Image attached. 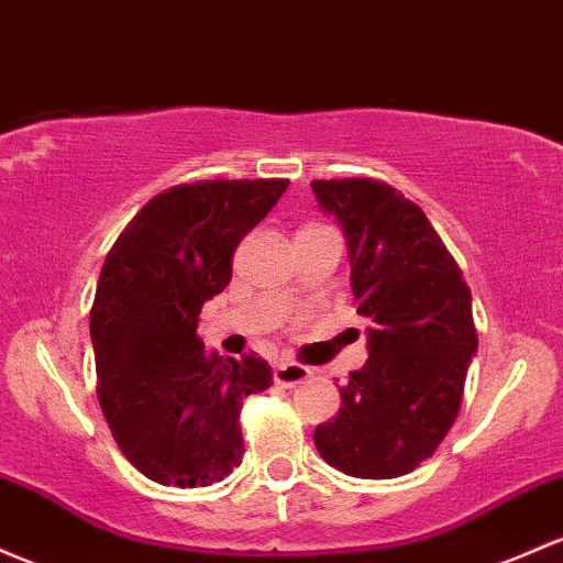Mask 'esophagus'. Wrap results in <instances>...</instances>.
Segmentation results:
<instances>
[{
    "instance_id": "esophagus-1",
    "label": "esophagus",
    "mask_w": 563,
    "mask_h": 563,
    "mask_svg": "<svg viewBox=\"0 0 563 563\" xmlns=\"http://www.w3.org/2000/svg\"><path fill=\"white\" fill-rule=\"evenodd\" d=\"M307 379H310V368L299 366V363L283 361L275 366V382L280 387H296Z\"/></svg>"
}]
</instances>
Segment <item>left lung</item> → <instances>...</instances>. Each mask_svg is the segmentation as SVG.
<instances>
[{
	"label": "left lung",
	"instance_id": "8db88e82",
	"mask_svg": "<svg viewBox=\"0 0 563 563\" xmlns=\"http://www.w3.org/2000/svg\"><path fill=\"white\" fill-rule=\"evenodd\" d=\"M347 240L357 314L372 320L368 361L339 387L342 409L314 446L352 478H398L454 424L478 350L462 269L417 202L374 178L312 181Z\"/></svg>",
	"mask_w": 563,
	"mask_h": 563
}]
</instances>
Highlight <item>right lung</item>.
Returning a JSON list of instances; mask_svg holds the SVG:
<instances>
[{
    "mask_svg": "<svg viewBox=\"0 0 563 563\" xmlns=\"http://www.w3.org/2000/svg\"><path fill=\"white\" fill-rule=\"evenodd\" d=\"M286 189V178L173 187L135 213L103 262L90 310L98 404L120 452L157 484L211 486L243 462V398L267 390L272 368L253 352H208L197 318Z\"/></svg>",
    "mask_w": 563,
    "mask_h": 563,
    "instance_id": "add662e5",
    "label": "right lung"
}]
</instances>
